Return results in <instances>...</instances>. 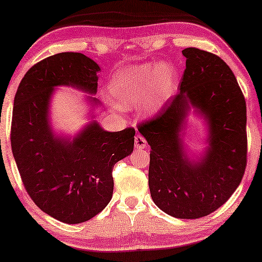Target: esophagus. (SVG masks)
<instances>
[{
    "mask_svg": "<svg viewBox=\"0 0 262 262\" xmlns=\"http://www.w3.org/2000/svg\"><path fill=\"white\" fill-rule=\"evenodd\" d=\"M135 148L136 149H143L147 146V143L146 140L141 135H136L135 136Z\"/></svg>",
    "mask_w": 262,
    "mask_h": 262,
    "instance_id": "esophagus-1",
    "label": "esophagus"
}]
</instances>
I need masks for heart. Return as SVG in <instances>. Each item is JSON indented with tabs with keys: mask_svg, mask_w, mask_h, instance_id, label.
Wrapping results in <instances>:
<instances>
[{
	"mask_svg": "<svg viewBox=\"0 0 262 262\" xmlns=\"http://www.w3.org/2000/svg\"><path fill=\"white\" fill-rule=\"evenodd\" d=\"M178 85L176 66L166 62H151L116 72L108 91L124 107L143 104V114L153 116L170 101Z\"/></svg>",
	"mask_w": 262,
	"mask_h": 262,
	"instance_id": "1",
	"label": "heart"
}]
</instances>
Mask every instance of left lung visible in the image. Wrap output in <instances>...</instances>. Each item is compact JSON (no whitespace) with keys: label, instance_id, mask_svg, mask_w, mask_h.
<instances>
[{"label":"left lung","instance_id":"8db88e82","mask_svg":"<svg viewBox=\"0 0 262 262\" xmlns=\"http://www.w3.org/2000/svg\"><path fill=\"white\" fill-rule=\"evenodd\" d=\"M186 70L180 92L157 118L138 126L151 146L148 187L154 204L177 219L204 217L227 202L247 165V105L223 59L198 48L182 51ZM190 113L203 119L206 146L186 147Z\"/></svg>","mask_w":262,"mask_h":262}]
</instances>
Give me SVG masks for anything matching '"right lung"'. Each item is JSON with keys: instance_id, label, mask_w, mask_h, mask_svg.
Instances as JSON below:
<instances>
[{"instance_id": "add662e5", "label": "right lung", "mask_w": 262, "mask_h": 262, "mask_svg": "<svg viewBox=\"0 0 262 262\" xmlns=\"http://www.w3.org/2000/svg\"><path fill=\"white\" fill-rule=\"evenodd\" d=\"M100 66L81 53H59L27 72L14 97L11 146L27 192L43 213L66 224L99 214L113 197L114 165L134 149V128L107 132L94 120ZM59 86L87 94L90 122L69 136L51 125Z\"/></svg>"}]
</instances>
